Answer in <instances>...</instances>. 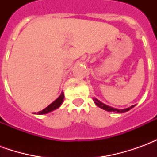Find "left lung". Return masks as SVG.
I'll return each mask as SVG.
<instances>
[{"instance_id": "8db88e82", "label": "left lung", "mask_w": 157, "mask_h": 157, "mask_svg": "<svg viewBox=\"0 0 157 157\" xmlns=\"http://www.w3.org/2000/svg\"><path fill=\"white\" fill-rule=\"evenodd\" d=\"M93 100H94V102H95L96 105L98 106V107H99V108H101V109H104V110H106V111H109V112L124 113V112H127V111H128V110H130V109H131L132 108H134V106H135V105L131 106L130 108H128V109H113V108H112V107H109V106H108V105H105L104 103L101 102L100 101H99V100H98L97 98H94Z\"/></svg>"}]
</instances>
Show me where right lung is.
<instances>
[{
    "label": "right lung",
    "mask_w": 157,
    "mask_h": 157,
    "mask_svg": "<svg viewBox=\"0 0 157 157\" xmlns=\"http://www.w3.org/2000/svg\"><path fill=\"white\" fill-rule=\"evenodd\" d=\"M64 98H65V97H64V92H62L61 94H60V96L58 98L52 102L51 104H49L47 108H45L44 109H43L42 111L38 112V114H45V113L52 112V111H54L55 109H57L58 108H59V107L61 106L63 101H64Z\"/></svg>",
    "instance_id": "obj_1"
}]
</instances>
